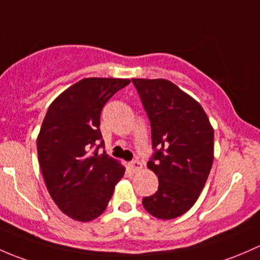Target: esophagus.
I'll use <instances>...</instances> for the list:
<instances>
[{"label": "esophagus", "mask_w": 260, "mask_h": 260, "mask_svg": "<svg viewBox=\"0 0 260 260\" xmlns=\"http://www.w3.org/2000/svg\"><path fill=\"white\" fill-rule=\"evenodd\" d=\"M129 169L133 171V173H136V171L143 169V164H141L139 160H134V161L129 162Z\"/></svg>", "instance_id": "obj_1"}]
</instances>
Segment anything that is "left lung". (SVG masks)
I'll list each match as a JSON object with an SVG mask.
<instances>
[{
  "mask_svg": "<svg viewBox=\"0 0 260 260\" xmlns=\"http://www.w3.org/2000/svg\"><path fill=\"white\" fill-rule=\"evenodd\" d=\"M151 126L155 149L148 168L159 188L143 205L152 216L174 219L199 198L214 160V130L197 100L165 79H133Z\"/></svg>",
  "mask_w": 260,
  "mask_h": 260,
  "instance_id": "left-lung-1",
  "label": "left lung"
}]
</instances>
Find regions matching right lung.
I'll return each instance as SVG.
<instances>
[{"instance_id": "obj_1", "label": "right lung", "mask_w": 260, "mask_h": 260, "mask_svg": "<svg viewBox=\"0 0 260 260\" xmlns=\"http://www.w3.org/2000/svg\"><path fill=\"white\" fill-rule=\"evenodd\" d=\"M129 84L112 77L80 80L52 101L42 121L37 155L45 184L58 209L74 220L100 216L124 176L120 161L99 152L104 146L100 115L109 99Z\"/></svg>"}]
</instances>
